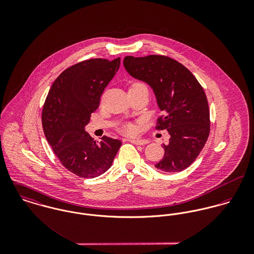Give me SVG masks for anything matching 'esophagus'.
Listing matches in <instances>:
<instances>
[{
    "label": "esophagus",
    "mask_w": 254,
    "mask_h": 254,
    "mask_svg": "<svg viewBox=\"0 0 254 254\" xmlns=\"http://www.w3.org/2000/svg\"><path fill=\"white\" fill-rule=\"evenodd\" d=\"M129 142H131L134 145H146L148 143V141L145 139H132V140H129Z\"/></svg>",
    "instance_id": "34e87169"
}]
</instances>
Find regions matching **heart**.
Returning <instances> with one entry per match:
<instances>
[{
	"label": "heart",
	"mask_w": 254,
	"mask_h": 254,
	"mask_svg": "<svg viewBox=\"0 0 254 254\" xmlns=\"http://www.w3.org/2000/svg\"><path fill=\"white\" fill-rule=\"evenodd\" d=\"M135 84H141V83H135ZM134 85V84H133ZM122 131L125 133V134H128V135H131V134H134L136 132V127L132 124H125L123 127H122Z\"/></svg>",
	"instance_id": "heart-1"
}]
</instances>
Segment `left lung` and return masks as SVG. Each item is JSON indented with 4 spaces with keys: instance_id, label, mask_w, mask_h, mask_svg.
I'll return each mask as SVG.
<instances>
[{
    "instance_id": "1",
    "label": "left lung",
    "mask_w": 254,
    "mask_h": 254,
    "mask_svg": "<svg viewBox=\"0 0 254 254\" xmlns=\"http://www.w3.org/2000/svg\"><path fill=\"white\" fill-rule=\"evenodd\" d=\"M123 64L132 77L150 86L164 113L157 119L156 129L167 130L170 139L162 146L164 156L154 166L168 173L186 169L195 160L210 132L203 88L187 67L165 56H127Z\"/></svg>"
}]
</instances>
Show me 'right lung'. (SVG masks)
<instances>
[{"label": "right lung", "instance_id": "1", "mask_svg": "<svg viewBox=\"0 0 254 254\" xmlns=\"http://www.w3.org/2000/svg\"><path fill=\"white\" fill-rule=\"evenodd\" d=\"M119 66L120 58L76 64L61 73L46 98L42 112L46 139L61 163L79 177L95 178L108 171L121 145L107 136L99 143L85 131Z\"/></svg>", "mask_w": 254, "mask_h": 254}]
</instances>
